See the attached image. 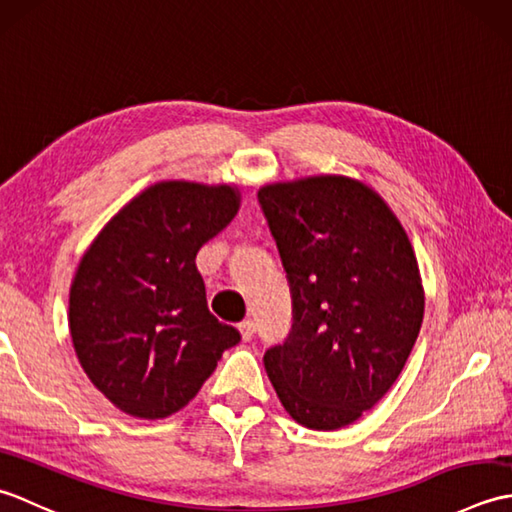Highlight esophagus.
Wrapping results in <instances>:
<instances>
[{
  "instance_id": "obj_1",
  "label": "esophagus",
  "mask_w": 512,
  "mask_h": 512,
  "mask_svg": "<svg viewBox=\"0 0 512 512\" xmlns=\"http://www.w3.org/2000/svg\"><path fill=\"white\" fill-rule=\"evenodd\" d=\"M239 334H242V339L244 341H250L255 336V323L250 321V319H246V321H242L239 323Z\"/></svg>"
}]
</instances>
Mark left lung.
I'll list each match as a JSON object with an SVG mask.
<instances>
[{
    "label": "left lung",
    "instance_id": "left-lung-1",
    "mask_svg": "<svg viewBox=\"0 0 512 512\" xmlns=\"http://www.w3.org/2000/svg\"><path fill=\"white\" fill-rule=\"evenodd\" d=\"M292 295V332L264 365L281 405L317 431L347 427L396 383L418 339L424 290L405 228L345 176L257 193Z\"/></svg>",
    "mask_w": 512,
    "mask_h": 512
}]
</instances>
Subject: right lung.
Returning a JSON list of instances; mask_svg holds the SVG:
<instances>
[{
	"mask_svg": "<svg viewBox=\"0 0 512 512\" xmlns=\"http://www.w3.org/2000/svg\"><path fill=\"white\" fill-rule=\"evenodd\" d=\"M228 184L158 182L123 206L88 253L70 288V334L85 374L134 418L180 411L239 343L206 306L198 250L233 220Z\"/></svg>",
	"mask_w": 512,
	"mask_h": 512,
	"instance_id": "obj_1",
	"label": "right lung"
}]
</instances>
